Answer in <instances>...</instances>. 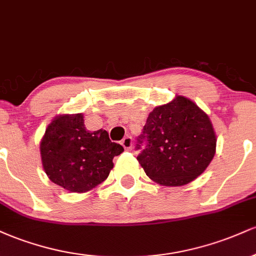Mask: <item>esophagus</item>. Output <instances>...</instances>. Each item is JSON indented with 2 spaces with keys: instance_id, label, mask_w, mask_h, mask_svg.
Segmentation results:
<instances>
[{
  "instance_id": "esophagus-1",
  "label": "esophagus",
  "mask_w": 256,
  "mask_h": 256,
  "mask_svg": "<svg viewBox=\"0 0 256 256\" xmlns=\"http://www.w3.org/2000/svg\"><path fill=\"white\" fill-rule=\"evenodd\" d=\"M122 146H124L126 150H131L132 149V138L130 136H126L122 138Z\"/></svg>"
}]
</instances>
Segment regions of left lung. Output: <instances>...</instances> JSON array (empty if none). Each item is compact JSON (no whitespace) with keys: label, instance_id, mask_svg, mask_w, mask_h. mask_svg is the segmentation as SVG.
<instances>
[{"label":"left lung","instance_id":"obj_1","mask_svg":"<svg viewBox=\"0 0 256 256\" xmlns=\"http://www.w3.org/2000/svg\"><path fill=\"white\" fill-rule=\"evenodd\" d=\"M143 140L146 146L138 162L152 180L165 186H180L198 178L216 149L210 116L180 95L149 113L138 142Z\"/></svg>","mask_w":256,"mask_h":256}]
</instances>
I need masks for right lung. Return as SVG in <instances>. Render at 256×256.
I'll use <instances>...</instances> for the list:
<instances>
[{
	"mask_svg": "<svg viewBox=\"0 0 256 256\" xmlns=\"http://www.w3.org/2000/svg\"><path fill=\"white\" fill-rule=\"evenodd\" d=\"M44 172L70 192H86L102 184L113 168V158L124 152L106 130L89 131L84 116L60 114L46 126L40 144Z\"/></svg>",
	"mask_w": 256,
	"mask_h": 256,
	"instance_id": "1",
	"label": "right lung"
}]
</instances>
